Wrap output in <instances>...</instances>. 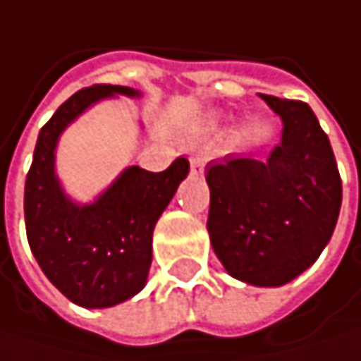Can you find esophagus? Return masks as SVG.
Masks as SVG:
<instances>
[{"label":"esophagus","mask_w":361,"mask_h":361,"mask_svg":"<svg viewBox=\"0 0 361 361\" xmlns=\"http://www.w3.org/2000/svg\"><path fill=\"white\" fill-rule=\"evenodd\" d=\"M190 169H192V173H202L204 171V161L198 159V157H192L190 159Z\"/></svg>","instance_id":"34e87169"}]
</instances>
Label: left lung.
Masks as SVG:
<instances>
[{
  "label": "left lung",
  "mask_w": 361,
  "mask_h": 361,
  "mask_svg": "<svg viewBox=\"0 0 361 361\" xmlns=\"http://www.w3.org/2000/svg\"><path fill=\"white\" fill-rule=\"evenodd\" d=\"M262 99L283 119L281 145L267 161L225 157L207 165V229L231 277L277 287L302 275L329 244L343 185L310 105L271 94Z\"/></svg>",
  "instance_id": "left-lung-1"
}]
</instances>
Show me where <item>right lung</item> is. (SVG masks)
<instances>
[{"label":"right lung","mask_w":361,"mask_h":361,"mask_svg":"<svg viewBox=\"0 0 361 361\" xmlns=\"http://www.w3.org/2000/svg\"><path fill=\"white\" fill-rule=\"evenodd\" d=\"M138 94L128 86L94 84L74 92L41 128L24 185V221L30 250L51 283L82 308H109L136 295L152 262V229L188 176L178 157L165 171L130 167L88 207L66 198L53 176L61 130L103 97Z\"/></svg>","instance_id":"add662e5"}]
</instances>
